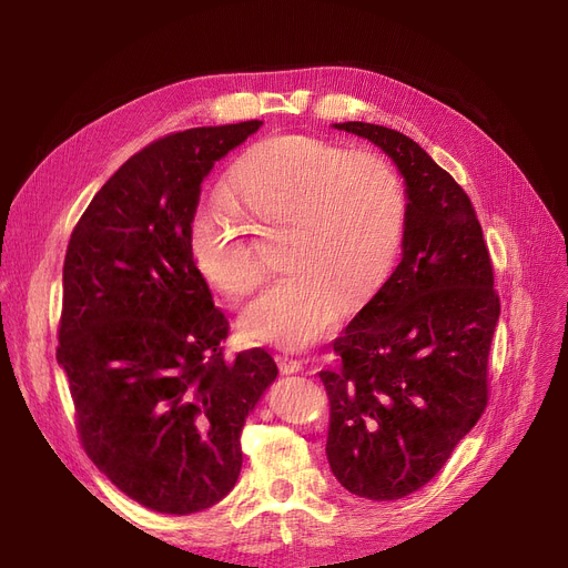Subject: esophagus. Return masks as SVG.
Segmentation results:
<instances>
[{"label": "esophagus", "instance_id": "obj_1", "mask_svg": "<svg viewBox=\"0 0 568 568\" xmlns=\"http://www.w3.org/2000/svg\"><path fill=\"white\" fill-rule=\"evenodd\" d=\"M276 364H278V371H281L283 375L300 373V371L304 368V366H302V362L292 359V356H287V354H278V356H276Z\"/></svg>", "mask_w": 568, "mask_h": 568}]
</instances>
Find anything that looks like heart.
Segmentation results:
<instances>
[{"instance_id": "b5f03b06", "label": "heart", "mask_w": 568, "mask_h": 568, "mask_svg": "<svg viewBox=\"0 0 568 568\" xmlns=\"http://www.w3.org/2000/svg\"><path fill=\"white\" fill-rule=\"evenodd\" d=\"M225 195L260 227L281 230L283 276L242 311V332L302 349L334 332L343 306L359 311L400 257L409 202L398 170L379 154L345 152L332 140L276 133L232 163ZM189 253L204 283L239 300L260 281L244 230L214 206L189 221Z\"/></svg>"}]
</instances>
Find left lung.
<instances>
[{"label": "left lung", "instance_id": "left-lung-1", "mask_svg": "<svg viewBox=\"0 0 568 568\" xmlns=\"http://www.w3.org/2000/svg\"><path fill=\"white\" fill-rule=\"evenodd\" d=\"M377 144L407 184L396 272L334 341L326 458L341 486L375 501L424 488L481 419L499 294L484 230L456 179L407 135L334 124Z\"/></svg>", "mask_w": 568, "mask_h": 568}]
</instances>
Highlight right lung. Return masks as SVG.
Here are the masks:
<instances>
[{"instance_id":"1","label":"right lung","mask_w":568,"mask_h":568,"mask_svg":"<svg viewBox=\"0 0 568 568\" xmlns=\"http://www.w3.org/2000/svg\"><path fill=\"white\" fill-rule=\"evenodd\" d=\"M257 119L140 149L71 232L57 362L84 454L146 509L197 514L242 471V428L278 375L262 347L225 359L230 324L189 253L202 179Z\"/></svg>"}]
</instances>
